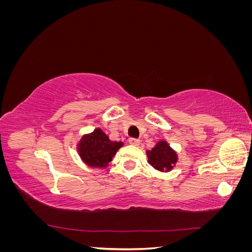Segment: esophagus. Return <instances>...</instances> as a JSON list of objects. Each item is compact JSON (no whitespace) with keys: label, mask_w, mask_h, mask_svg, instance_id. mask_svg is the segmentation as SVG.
<instances>
[{"label":"esophagus","mask_w":252,"mask_h":252,"mask_svg":"<svg viewBox=\"0 0 252 252\" xmlns=\"http://www.w3.org/2000/svg\"><path fill=\"white\" fill-rule=\"evenodd\" d=\"M129 144L132 145V146H139V145H140V140L131 138V139H129Z\"/></svg>","instance_id":"esophagus-1"}]
</instances>
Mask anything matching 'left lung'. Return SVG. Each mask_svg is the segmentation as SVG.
I'll list each match as a JSON object with an SVG mask.
<instances>
[{
  "label": "left lung",
  "mask_w": 252,
  "mask_h": 252,
  "mask_svg": "<svg viewBox=\"0 0 252 252\" xmlns=\"http://www.w3.org/2000/svg\"><path fill=\"white\" fill-rule=\"evenodd\" d=\"M146 154L149 165L161 172L172 170L178 162L177 152L164 140L158 142L154 148L146 151Z\"/></svg>",
  "instance_id": "left-lung-1"
}]
</instances>
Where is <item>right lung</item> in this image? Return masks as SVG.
<instances>
[{"mask_svg": "<svg viewBox=\"0 0 252 252\" xmlns=\"http://www.w3.org/2000/svg\"><path fill=\"white\" fill-rule=\"evenodd\" d=\"M123 145V142L109 140L101 128H96L93 132L82 136L77 149L81 159L87 166L106 168Z\"/></svg>", "mask_w": 252, "mask_h": 252, "instance_id": "obj_1", "label": "right lung"}]
</instances>
